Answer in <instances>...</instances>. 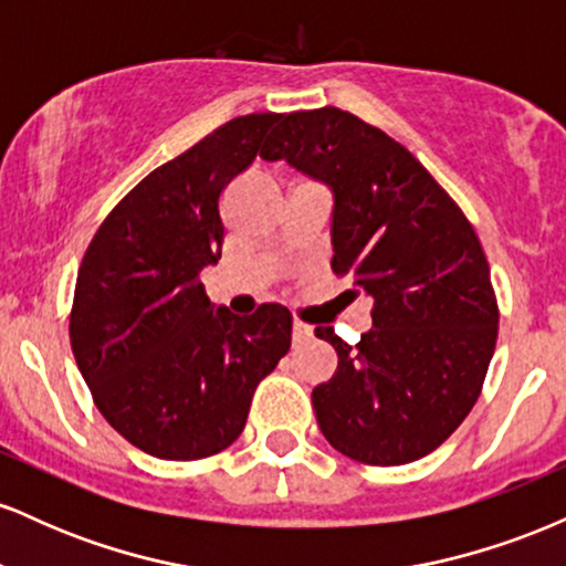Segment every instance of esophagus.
<instances>
[{"instance_id":"esophagus-1","label":"esophagus","mask_w":566,"mask_h":566,"mask_svg":"<svg viewBox=\"0 0 566 566\" xmlns=\"http://www.w3.org/2000/svg\"><path fill=\"white\" fill-rule=\"evenodd\" d=\"M311 335H314V327H308V324L301 322V319L292 322V340H295V343H305Z\"/></svg>"}]
</instances>
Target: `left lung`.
<instances>
[{
    "label": "left lung",
    "mask_w": 566,
    "mask_h": 566,
    "mask_svg": "<svg viewBox=\"0 0 566 566\" xmlns=\"http://www.w3.org/2000/svg\"><path fill=\"white\" fill-rule=\"evenodd\" d=\"M265 161L333 188V271L373 297V329L333 343L337 373L314 388L324 439L367 465L426 458L482 394L497 297L482 242L401 143L335 106L279 116Z\"/></svg>",
    "instance_id": "obj_1"
}]
</instances>
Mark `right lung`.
<instances>
[{"mask_svg": "<svg viewBox=\"0 0 566 566\" xmlns=\"http://www.w3.org/2000/svg\"><path fill=\"white\" fill-rule=\"evenodd\" d=\"M282 114H247L148 172L108 212L76 274L69 337L95 407L161 460L218 454L292 340V314L233 316L199 274L223 247L220 193L252 165Z\"/></svg>", "mask_w": 566, "mask_h": 566, "instance_id": "add662e5", "label": "right lung"}]
</instances>
